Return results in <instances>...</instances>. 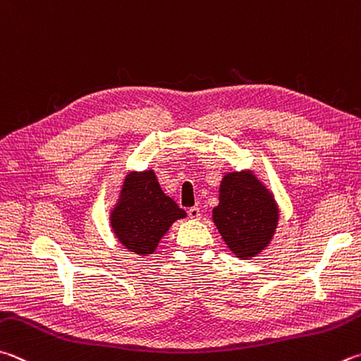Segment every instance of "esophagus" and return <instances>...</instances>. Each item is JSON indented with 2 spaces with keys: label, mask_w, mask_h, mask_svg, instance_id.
Masks as SVG:
<instances>
[{
  "label": "esophagus",
  "mask_w": 361,
  "mask_h": 361,
  "mask_svg": "<svg viewBox=\"0 0 361 361\" xmlns=\"http://www.w3.org/2000/svg\"><path fill=\"white\" fill-rule=\"evenodd\" d=\"M188 214H189V218H191V219H199V218H200V208H199V207L189 208Z\"/></svg>",
  "instance_id": "obj_1"
}]
</instances>
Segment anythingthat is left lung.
<instances>
[{
	"mask_svg": "<svg viewBox=\"0 0 361 361\" xmlns=\"http://www.w3.org/2000/svg\"><path fill=\"white\" fill-rule=\"evenodd\" d=\"M218 199L212 216L228 251L243 260L257 257L270 246L279 224L274 194L252 170H232L222 176Z\"/></svg>",
	"mask_w": 361,
	"mask_h": 361,
	"instance_id": "obj_1",
	"label": "left lung"
}]
</instances>
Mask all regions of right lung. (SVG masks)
I'll list each match as a JSON object with an SVG mask.
<instances>
[{"label": "right lung", "mask_w": 361, "mask_h": 361, "mask_svg": "<svg viewBox=\"0 0 361 361\" xmlns=\"http://www.w3.org/2000/svg\"><path fill=\"white\" fill-rule=\"evenodd\" d=\"M186 216L185 209L162 191L153 169L130 170L109 212V226L124 249L148 257L173 222Z\"/></svg>", "instance_id": "add662e5"}]
</instances>
